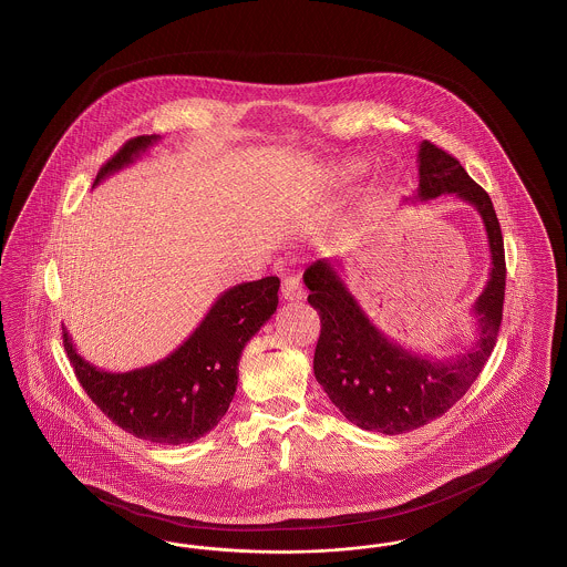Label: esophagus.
I'll use <instances>...</instances> for the list:
<instances>
[{"mask_svg": "<svg viewBox=\"0 0 567 567\" xmlns=\"http://www.w3.org/2000/svg\"><path fill=\"white\" fill-rule=\"evenodd\" d=\"M280 295H282V299H287V301H299V299L303 297L301 280H299V278H295V276H287V278L282 280Z\"/></svg>", "mask_w": 567, "mask_h": 567, "instance_id": "obj_1", "label": "esophagus"}]
</instances>
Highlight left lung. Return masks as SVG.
I'll return each instance as SVG.
<instances>
[{"mask_svg":"<svg viewBox=\"0 0 567 567\" xmlns=\"http://www.w3.org/2000/svg\"><path fill=\"white\" fill-rule=\"evenodd\" d=\"M420 185L413 200L455 194L475 206L492 252L489 280L476 297V340L464 354L439 361L409 352L369 320L348 291L340 259H318L306 272L308 303L320 317L315 375L341 415L363 431L403 434L452 409L487 363L502 322L506 264L498 217L487 192L445 150L424 141L417 152Z\"/></svg>","mask_w":567,"mask_h":567,"instance_id":"1","label":"left lung"}]
</instances>
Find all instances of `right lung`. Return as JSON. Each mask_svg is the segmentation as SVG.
<instances>
[{
	"label": "right lung",
	"instance_id": "obj_1",
	"mask_svg": "<svg viewBox=\"0 0 567 567\" xmlns=\"http://www.w3.org/2000/svg\"><path fill=\"white\" fill-rule=\"evenodd\" d=\"M158 138L143 135L126 141L101 166L94 185L133 164ZM278 289L276 276L227 289L177 350L133 371L112 373L84 361L65 327L63 343L80 384L115 426L162 445L194 443L226 415L238 385L240 354L276 312Z\"/></svg>",
	"mask_w": 567,
	"mask_h": 567
}]
</instances>
